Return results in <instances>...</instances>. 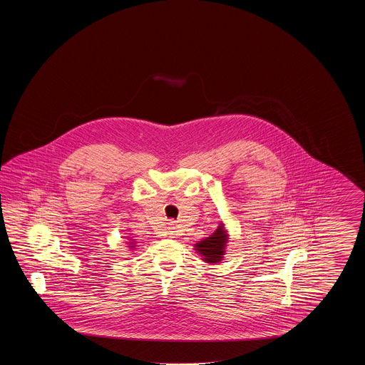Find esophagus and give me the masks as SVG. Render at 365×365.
I'll list each match as a JSON object with an SVG mask.
<instances>
[{
    "mask_svg": "<svg viewBox=\"0 0 365 365\" xmlns=\"http://www.w3.org/2000/svg\"><path fill=\"white\" fill-rule=\"evenodd\" d=\"M175 232H176V231H175V227H171V228H170V235H175Z\"/></svg>",
    "mask_w": 365,
    "mask_h": 365,
    "instance_id": "obj_1",
    "label": "esophagus"
}]
</instances>
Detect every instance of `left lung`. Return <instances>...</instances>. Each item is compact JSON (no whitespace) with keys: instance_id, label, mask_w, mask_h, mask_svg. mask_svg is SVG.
I'll return each mask as SVG.
<instances>
[{"instance_id":"left-lung-1","label":"left lung","mask_w":365,"mask_h":365,"mask_svg":"<svg viewBox=\"0 0 365 365\" xmlns=\"http://www.w3.org/2000/svg\"><path fill=\"white\" fill-rule=\"evenodd\" d=\"M227 232L225 231L223 225L219 226V228L202 241L195 245V250L204 257L202 260L209 264H215V262H220L223 260L225 256V249H226Z\"/></svg>"}]
</instances>
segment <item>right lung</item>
<instances>
[{
	"label": "right lung",
	"mask_w": 365,
	"mask_h": 365,
	"mask_svg": "<svg viewBox=\"0 0 365 365\" xmlns=\"http://www.w3.org/2000/svg\"><path fill=\"white\" fill-rule=\"evenodd\" d=\"M130 245H134V243L130 242ZM131 247H133V246H131Z\"/></svg>",
	"instance_id": "add662e5"
}]
</instances>
